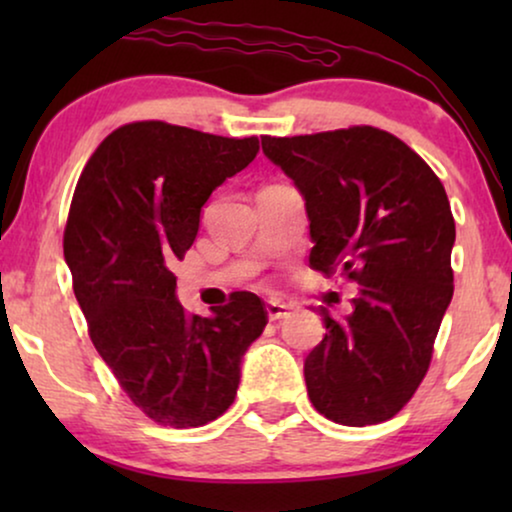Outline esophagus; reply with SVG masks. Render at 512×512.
<instances>
[{"label":"esophagus","mask_w":512,"mask_h":512,"mask_svg":"<svg viewBox=\"0 0 512 512\" xmlns=\"http://www.w3.org/2000/svg\"><path fill=\"white\" fill-rule=\"evenodd\" d=\"M265 312H268V319L270 321H279V319H284L286 314L291 312V307L284 305V303H279V300H268V303H265Z\"/></svg>","instance_id":"34e87169"}]
</instances>
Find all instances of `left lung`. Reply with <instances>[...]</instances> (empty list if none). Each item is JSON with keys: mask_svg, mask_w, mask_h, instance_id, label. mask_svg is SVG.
<instances>
[{"mask_svg": "<svg viewBox=\"0 0 512 512\" xmlns=\"http://www.w3.org/2000/svg\"><path fill=\"white\" fill-rule=\"evenodd\" d=\"M261 142L303 195L312 268L361 286L342 321L319 307L326 335L305 359L307 396L335 424L387 422L424 380L452 300L445 188L408 144L370 125Z\"/></svg>", "mask_w": 512, "mask_h": 512, "instance_id": "8db88e82", "label": "left lung"}]
</instances>
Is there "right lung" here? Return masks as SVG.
Listing matches in <instances>:
<instances>
[{"instance_id": "right-lung-1", "label": "right lung", "mask_w": 512, "mask_h": 512, "mask_svg": "<svg viewBox=\"0 0 512 512\" xmlns=\"http://www.w3.org/2000/svg\"><path fill=\"white\" fill-rule=\"evenodd\" d=\"M256 153L258 137L128 123L97 146L76 184L65 228L74 296L97 354L163 426L221 417L235 401L244 352L268 324L249 291L212 317L186 314L170 270L191 249L214 188Z\"/></svg>"}]
</instances>
